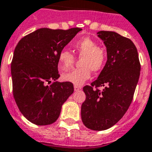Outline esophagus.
Instances as JSON below:
<instances>
[{"mask_svg":"<svg viewBox=\"0 0 152 152\" xmlns=\"http://www.w3.org/2000/svg\"><path fill=\"white\" fill-rule=\"evenodd\" d=\"M81 89V86L80 85H74V90L75 91H79Z\"/></svg>","mask_w":152,"mask_h":152,"instance_id":"34e87169","label":"esophagus"}]
</instances>
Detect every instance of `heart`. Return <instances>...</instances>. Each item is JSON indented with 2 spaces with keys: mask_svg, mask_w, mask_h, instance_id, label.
Masks as SVG:
<instances>
[{
  "mask_svg": "<svg viewBox=\"0 0 152 152\" xmlns=\"http://www.w3.org/2000/svg\"><path fill=\"white\" fill-rule=\"evenodd\" d=\"M73 48L78 57L81 58V68L62 75L63 80L75 85H81L90 79L92 72H99L106 64L107 53L106 49L98 45L94 39L85 37L75 42ZM75 56L69 50H63L58 55V68L60 71H67L73 66Z\"/></svg>",
  "mask_w": 152,
  "mask_h": 152,
  "instance_id": "heart-1",
  "label": "heart"
}]
</instances>
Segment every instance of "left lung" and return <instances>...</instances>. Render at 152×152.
<instances>
[{"label": "left lung", "instance_id": "obj_1", "mask_svg": "<svg viewBox=\"0 0 152 152\" xmlns=\"http://www.w3.org/2000/svg\"><path fill=\"white\" fill-rule=\"evenodd\" d=\"M97 34L106 47L107 61L97 80L83 87L86 99L81 118L87 128L102 131L115 125L128 110L139 80L140 63L129 39L113 31Z\"/></svg>", "mask_w": 152, "mask_h": 152}]
</instances>
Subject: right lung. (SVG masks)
Masks as SVG:
<instances>
[{
	"label": "right lung",
	"mask_w": 152,
	"mask_h": 152,
	"mask_svg": "<svg viewBox=\"0 0 152 152\" xmlns=\"http://www.w3.org/2000/svg\"><path fill=\"white\" fill-rule=\"evenodd\" d=\"M81 28H40L18 42L11 63L12 92L23 115L37 125L53 124L73 93V84L57 82L58 55Z\"/></svg>",
	"instance_id": "1"
}]
</instances>
